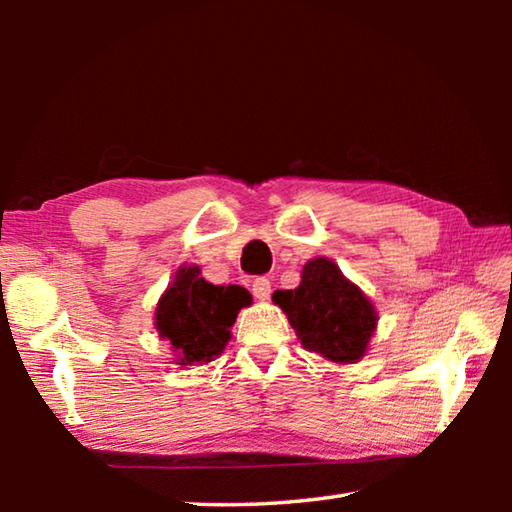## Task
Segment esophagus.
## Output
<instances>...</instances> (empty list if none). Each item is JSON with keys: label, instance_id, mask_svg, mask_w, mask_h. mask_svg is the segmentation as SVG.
I'll return each mask as SVG.
<instances>
[{"label": "esophagus", "instance_id": "obj_1", "mask_svg": "<svg viewBox=\"0 0 512 512\" xmlns=\"http://www.w3.org/2000/svg\"><path fill=\"white\" fill-rule=\"evenodd\" d=\"M271 280L268 277H255L253 280V296L257 300H268L271 298Z\"/></svg>", "mask_w": 512, "mask_h": 512}]
</instances>
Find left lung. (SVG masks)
I'll list each match as a JSON object with an SVG mask.
<instances>
[{
	"instance_id": "8db88e82",
	"label": "left lung",
	"mask_w": 512,
	"mask_h": 512,
	"mask_svg": "<svg viewBox=\"0 0 512 512\" xmlns=\"http://www.w3.org/2000/svg\"><path fill=\"white\" fill-rule=\"evenodd\" d=\"M300 277L298 289L273 293L300 343L327 361H359L377 327V311L366 293L327 257L311 259Z\"/></svg>"
}]
</instances>
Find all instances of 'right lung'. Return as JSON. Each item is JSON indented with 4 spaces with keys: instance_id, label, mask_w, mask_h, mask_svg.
<instances>
[{
    "instance_id": "right-lung-1",
    "label": "right lung",
    "mask_w": 512,
    "mask_h": 512,
    "mask_svg": "<svg viewBox=\"0 0 512 512\" xmlns=\"http://www.w3.org/2000/svg\"><path fill=\"white\" fill-rule=\"evenodd\" d=\"M250 302L244 287H216L198 266H183L155 307V329L176 352L178 366L207 363L225 350L239 309Z\"/></svg>"
}]
</instances>
